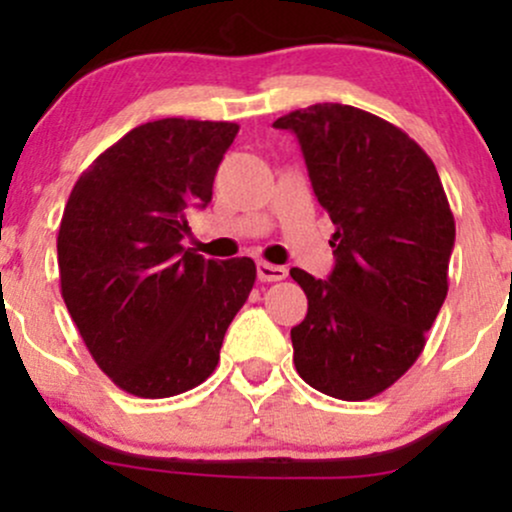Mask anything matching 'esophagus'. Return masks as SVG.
Listing matches in <instances>:
<instances>
[{
    "label": "esophagus",
    "instance_id": "esophagus-1",
    "mask_svg": "<svg viewBox=\"0 0 512 512\" xmlns=\"http://www.w3.org/2000/svg\"><path fill=\"white\" fill-rule=\"evenodd\" d=\"M286 267L281 264H269V262H257V279L260 281H281L286 279Z\"/></svg>",
    "mask_w": 512,
    "mask_h": 512
}]
</instances>
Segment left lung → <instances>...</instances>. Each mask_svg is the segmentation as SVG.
I'll use <instances>...</instances> for the list:
<instances>
[{
    "label": "left lung",
    "mask_w": 512,
    "mask_h": 512,
    "mask_svg": "<svg viewBox=\"0 0 512 512\" xmlns=\"http://www.w3.org/2000/svg\"><path fill=\"white\" fill-rule=\"evenodd\" d=\"M274 127L298 137L337 260L327 281L291 269L308 296L291 330L293 363L315 390L363 402L414 366L448 296V197L407 132L354 105L317 103Z\"/></svg>",
    "instance_id": "1"
}]
</instances>
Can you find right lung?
<instances>
[{
  "mask_svg": "<svg viewBox=\"0 0 512 512\" xmlns=\"http://www.w3.org/2000/svg\"><path fill=\"white\" fill-rule=\"evenodd\" d=\"M236 122L134 127L76 180L57 233L62 298L93 361L120 390L161 399L202 385L248 301L250 257L182 248L187 216L211 202Z\"/></svg>",
  "mask_w": 512,
  "mask_h": 512,
  "instance_id": "obj_1",
  "label": "right lung"
}]
</instances>
